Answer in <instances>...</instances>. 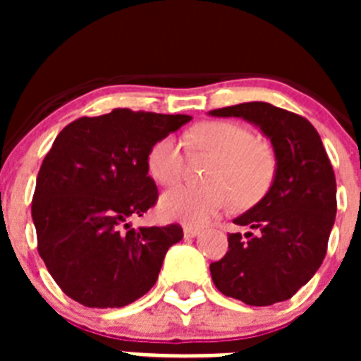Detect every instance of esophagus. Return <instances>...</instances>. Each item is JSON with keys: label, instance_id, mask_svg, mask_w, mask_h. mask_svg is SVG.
Here are the masks:
<instances>
[{"label": "esophagus", "instance_id": "obj_1", "mask_svg": "<svg viewBox=\"0 0 361 361\" xmlns=\"http://www.w3.org/2000/svg\"><path fill=\"white\" fill-rule=\"evenodd\" d=\"M197 235H200L199 228H191V226H184V237L186 238H195Z\"/></svg>", "mask_w": 361, "mask_h": 361}]
</instances>
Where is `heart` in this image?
Returning <instances> with one entry per match:
<instances>
[{
	"label": "heart",
	"instance_id": "obj_1",
	"mask_svg": "<svg viewBox=\"0 0 361 361\" xmlns=\"http://www.w3.org/2000/svg\"><path fill=\"white\" fill-rule=\"evenodd\" d=\"M186 146L215 157L209 166L208 186H177L164 193L159 212L164 219L200 226L215 219L231 202V192L240 204L262 199L276 171L275 153L238 123L215 121L199 124L186 135ZM149 177L161 186H173L184 170L183 146L177 137L164 135L146 157ZM230 189L228 190L227 188Z\"/></svg>",
	"mask_w": 361,
	"mask_h": 361
}]
</instances>
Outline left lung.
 Returning a JSON list of instances; mask_svg holds the SVG:
<instances>
[{
    "label": "left lung",
    "mask_w": 361,
    "mask_h": 361,
    "mask_svg": "<svg viewBox=\"0 0 361 361\" xmlns=\"http://www.w3.org/2000/svg\"><path fill=\"white\" fill-rule=\"evenodd\" d=\"M260 126L276 155L273 186L257 206L233 220L228 253L209 264L215 288L247 305L291 298L312 279L327 253L336 216V177L317 128L305 117L269 103L209 111Z\"/></svg>",
    "instance_id": "1"
}]
</instances>
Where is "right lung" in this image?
Returning a JSON list of instances; mask_svg holds the SVG:
<instances>
[{
    "label": "right lung",
    "mask_w": 361,
    "mask_h": 361,
    "mask_svg": "<svg viewBox=\"0 0 361 361\" xmlns=\"http://www.w3.org/2000/svg\"><path fill=\"white\" fill-rule=\"evenodd\" d=\"M190 116L116 108L79 117L44 155L32 197L37 251L61 291L86 307H124L153 288L178 224L130 228L157 204L146 157Z\"/></svg>",
    "instance_id": "obj_1"
}]
</instances>
